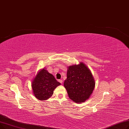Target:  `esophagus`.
<instances>
[{
    "instance_id": "obj_1",
    "label": "esophagus",
    "mask_w": 129,
    "mask_h": 129,
    "mask_svg": "<svg viewBox=\"0 0 129 129\" xmlns=\"http://www.w3.org/2000/svg\"><path fill=\"white\" fill-rule=\"evenodd\" d=\"M59 82L60 83H61V84H62V83H63V81L62 80H59Z\"/></svg>"
}]
</instances>
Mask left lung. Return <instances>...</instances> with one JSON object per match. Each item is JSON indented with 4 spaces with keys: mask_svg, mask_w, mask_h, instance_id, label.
Listing matches in <instances>:
<instances>
[{
    "mask_svg": "<svg viewBox=\"0 0 129 129\" xmlns=\"http://www.w3.org/2000/svg\"><path fill=\"white\" fill-rule=\"evenodd\" d=\"M64 87L70 99L76 103L88 99L95 87V81L90 69L83 62L68 67Z\"/></svg>",
    "mask_w": 129,
    "mask_h": 129,
    "instance_id": "obj_1",
    "label": "left lung"
}]
</instances>
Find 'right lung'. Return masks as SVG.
Returning a JSON list of instances; mask_svg holds the SVG:
<instances>
[{
	"mask_svg": "<svg viewBox=\"0 0 129 129\" xmlns=\"http://www.w3.org/2000/svg\"><path fill=\"white\" fill-rule=\"evenodd\" d=\"M60 84L52 75L44 68L33 79L31 83L33 93L37 99L46 100L52 95L54 90Z\"/></svg>",
	"mask_w": 129,
	"mask_h": 129,
	"instance_id": "add662e5",
	"label": "right lung"
}]
</instances>
